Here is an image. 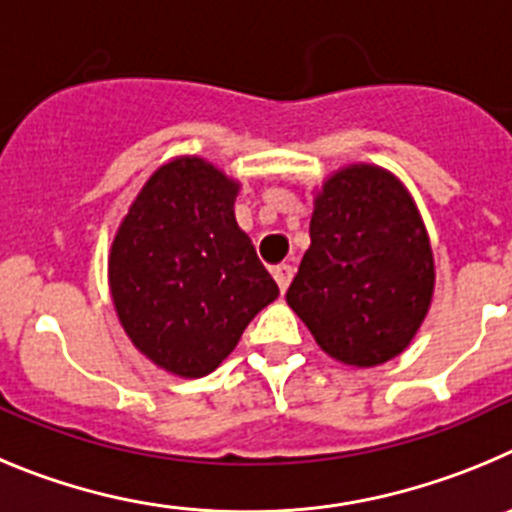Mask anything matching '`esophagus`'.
I'll list each match as a JSON object with an SVG mask.
<instances>
[{"label": "esophagus", "instance_id": "34e87169", "mask_svg": "<svg viewBox=\"0 0 512 512\" xmlns=\"http://www.w3.org/2000/svg\"><path fill=\"white\" fill-rule=\"evenodd\" d=\"M293 273H296V270H293V265H278L273 270V278H275V283H278V288L283 290H288V285H290V280H293Z\"/></svg>", "mask_w": 512, "mask_h": 512}]
</instances>
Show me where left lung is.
Returning <instances> with one entry per match:
<instances>
[{
    "instance_id": "8db88e82",
    "label": "left lung",
    "mask_w": 512,
    "mask_h": 512,
    "mask_svg": "<svg viewBox=\"0 0 512 512\" xmlns=\"http://www.w3.org/2000/svg\"><path fill=\"white\" fill-rule=\"evenodd\" d=\"M311 247L285 301L329 357L375 367L413 342L434 298L428 232L408 188L377 165H347L316 191Z\"/></svg>"
}]
</instances>
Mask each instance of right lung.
<instances>
[{
	"label": "right lung",
	"instance_id": "add662e5",
	"mask_svg": "<svg viewBox=\"0 0 512 512\" xmlns=\"http://www.w3.org/2000/svg\"><path fill=\"white\" fill-rule=\"evenodd\" d=\"M239 181L196 155L160 165L109 250V290L124 334L178 377L222 365L278 285L237 227Z\"/></svg>",
	"mask_w": 512,
	"mask_h": 512
}]
</instances>
